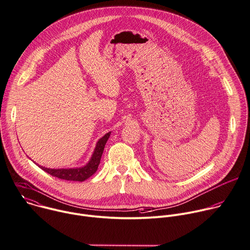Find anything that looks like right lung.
<instances>
[{
  "label": "right lung",
  "mask_w": 250,
  "mask_h": 250,
  "mask_svg": "<svg viewBox=\"0 0 250 250\" xmlns=\"http://www.w3.org/2000/svg\"><path fill=\"white\" fill-rule=\"evenodd\" d=\"M111 132L106 133L102 138H100L96 144L94 152L89 160V162L80 168H72V169H50L45 168L42 166H38L43 171L48 173L49 175L56 177L58 179L65 180V181H75V182H83L90 178L93 174L96 173L98 166L100 164V160L107 143V140L110 137ZM37 165V164H36Z\"/></svg>",
  "instance_id": "add662e5"
}]
</instances>
